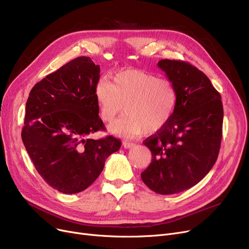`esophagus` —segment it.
<instances>
[{
  "label": "esophagus",
  "mask_w": 249,
  "mask_h": 249,
  "mask_svg": "<svg viewBox=\"0 0 249 249\" xmlns=\"http://www.w3.org/2000/svg\"><path fill=\"white\" fill-rule=\"evenodd\" d=\"M123 146L124 148H132L135 146V143H132V142H129V141H123Z\"/></svg>",
  "instance_id": "1"
}]
</instances>
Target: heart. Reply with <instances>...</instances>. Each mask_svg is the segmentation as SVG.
Segmentation results:
<instances>
[{
    "label": "heart",
    "mask_w": 249,
    "mask_h": 249,
    "mask_svg": "<svg viewBox=\"0 0 249 249\" xmlns=\"http://www.w3.org/2000/svg\"><path fill=\"white\" fill-rule=\"evenodd\" d=\"M95 98L104 122H112L124 110L126 115L110 125L117 135L135 137L153 133L163 127L174 114L178 103L175 84L155 74L127 70L117 72L113 83L100 81Z\"/></svg>",
    "instance_id": "1"
}]
</instances>
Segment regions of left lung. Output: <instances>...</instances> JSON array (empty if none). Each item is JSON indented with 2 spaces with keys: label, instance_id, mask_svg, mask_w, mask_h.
I'll use <instances>...</instances> for the list:
<instances>
[{
  "label": "left lung",
  "instance_id": "obj_1",
  "mask_svg": "<svg viewBox=\"0 0 249 249\" xmlns=\"http://www.w3.org/2000/svg\"><path fill=\"white\" fill-rule=\"evenodd\" d=\"M158 67L175 84L178 103L168 122L143 141L152 160L141 178L153 192L173 195L197 185L216 162L223 106L211 81L192 64L161 59Z\"/></svg>",
  "mask_w": 249,
  "mask_h": 249
}]
</instances>
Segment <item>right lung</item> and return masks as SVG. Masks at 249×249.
<instances>
[{"instance_id":"right-lung-1","label":"right lung","mask_w":249,"mask_h":249,"mask_svg":"<svg viewBox=\"0 0 249 249\" xmlns=\"http://www.w3.org/2000/svg\"><path fill=\"white\" fill-rule=\"evenodd\" d=\"M99 78V65L76 57L37 83L26 103L25 148L38 174L63 194L89 188L121 147L113 136L89 137L105 128L95 98Z\"/></svg>"}]
</instances>
